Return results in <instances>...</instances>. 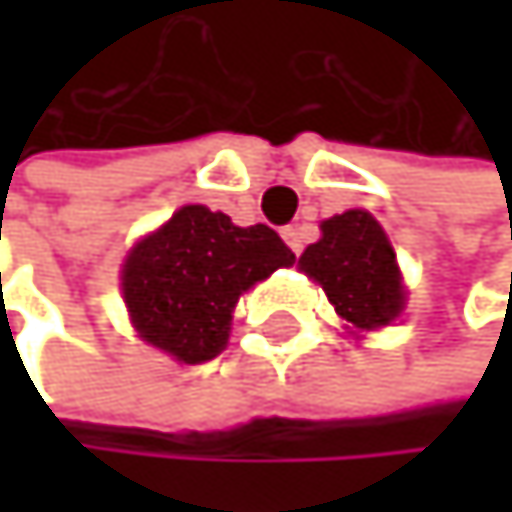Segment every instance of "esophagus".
Returning <instances> with one entry per match:
<instances>
[{
    "label": "esophagus",
    "mask_w": 512,
    "mask_h": 512,
    "mask_svg": "<svg viewBox=\"0 0 512 512\" xmlns=\"http://www.w3.org/2000/svg\"><path fill=\"white\" fill-rule=\"evenodd\" d=\"M282 239L288 242V248H291L294 254H301V251H304V236H301L298 227H282Z\"/></svg>",
    "instance_id": "34e87169"
}]
</instances>
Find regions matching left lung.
Masks as SVG:
<instances>
[{"label":"left lung","instance_id":"1","mask_svg":"<svg viewBox=\"0 0 512 512\" xmlns=\"http://www.w3.org/2000/svg\"><path fill=\"white\" fill-rule=\"evenodd\" d=\"M298 264L353 328L390 325L402 310L405 288L396 254L381 224L362 208L328 218L322 239L307 245Z\"/></svg>","mask_w":512,"mask_h":512}]
</instances>
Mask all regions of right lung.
Segmentation results:
<instances>
[{
    "label": "right lung",
    "instance_id": "add662e5",
    "mask_svg": "<svg viewBox=\"0 0 512 512\" xmlns=\"http://www.w3.org/2000/svg\"><path fill=\"white\" fill-rule=\"evenodd\" d=\"M294 264L267 224L236 227L227 214L184 205L122 267V291L137 334L187 365L214 359L227 338L239 294Z\"/></svg>",
    "mask_w": 512,
    "mask_h": 512
}]
</instances>
